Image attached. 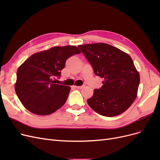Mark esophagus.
I'll list each match as a JSON object with an SVG mask.
<instances>
[{"instance_id":"obj_1","label":"esophagus","mask_w":160,"mask_h":160,"mask_svg":"<svg viewBox=\"0 0 160 160\" xmlns=\"http://www.w3.org/2000/svg\"><path fill=\"white\" fill-rule=\"evenodd\" d=\"M84 87V85H81V86H75V88L77 89H82Z\"/></svg>"}]
</instances>
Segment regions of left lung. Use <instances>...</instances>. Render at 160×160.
Listing matches in <instances>:
<instances>
[{
	"instance_id": "left-lung-1",
	"label": "left lung",
	"mask_w": 160,
	"mask_h": 160,
	"mask_svg": "<svg viewBox=\"0 0 160 160\" xmlns=\"http://www.w3.org/2000/svg\"><path fill=\"white\" fill-rule=\"evenodd\" d=\"M94 73L104 79L94 89L88 103L98 113L113 117L123 113L133 103L139 85V74L131 57L106 43L79 45Z\"/></svg>"
}]
</instances>
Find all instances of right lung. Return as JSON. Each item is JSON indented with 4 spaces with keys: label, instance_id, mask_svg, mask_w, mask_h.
I'll return each mask as SVG.
<instances>
[{
    "label": "right lung",
    "instance_id": "right-lung-1",
    "mask_svg": "<svg viewBox=\"0 0 160 160\" xmlns=\"http://www.w3.org/2000/svg\"><path fill=\"white\" fill-rule=\"evenodd\" d=\"M80 51L75 46L55 47L35 53L18 67L14 88L27 110L38 115L54 113L65 104L70 87L56 84L65 62Z\"/></svg>",
    "mask_w": 160,
    "mask_h": 160
}]
</instances>
